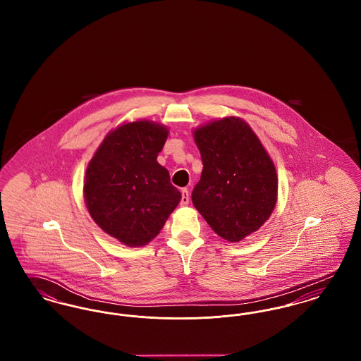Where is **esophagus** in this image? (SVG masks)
Masks as SVG:
<instances>
[{"instance_id":"esophagus-1","label":"esophagus","mask_w":361,"mask_h":361,"mask_svg":"<svg viewBox=\"0 0 361 361\" xmlns=\"http://www.w3.org/2000/svg\"><path fill=\"white\" fill-rule=\"evenodd\" d=\"M181 206H188L189 204V192L188 189H183L181 190V202H180Z\"/></svg>"}]
</instances>
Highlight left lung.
<instances>
[{
	"label": "left lung",
	"mask_w": 361,
	"mask_h": 361,
	"mask_svg": "<svg viewBox=\"0 0 361 361\" xmlns=\"http://www.w3.org/2000/svg\"><path fill=\"white\" fill-rule=\"evenodd\" d=\"M203 172L192 203L224 240L240 242L265 224L277 202L275 164L250 126L237 116L193 130Z\"/></svg>",
	"instance_id": "obj_1"
}]
</instances>
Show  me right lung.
<instances>
[{"instance_id":"1","label":"right lung","mask_w":361,"mask_h":361,"mask_svg":"<svg viewBox=\"0 0 361 361\" xmlns=\"http://www.w3.org/2000/svg\"><path fill=\"white\" fill-rule=\"evenodd\" d=\"M168 135L161 123H123L105 135L87 164L86 208L104 233L126 246L154 240L181 200L168 169L157 161Z\"/></svg>"}]
</instances>
